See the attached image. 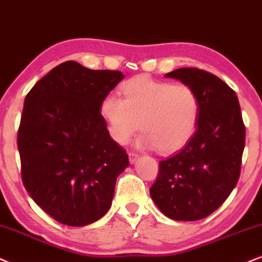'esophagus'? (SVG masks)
<instances>
[{
  "instance_id": "esophagus-1",
  "label": "esophagus",
  "mask_w": 262,
  "mask_h": 262,
  "mask_svg": "<svg viewBox=\"0 0 262 262\" xmlns=\"http://www.w3.org/2000/svg\"><path fill=\"white\" fill-rule=\"evenodd\" d=\"M128 156H129V162H130L132 164H134L139 158V155L135 154V152H129Z\"/></svg>"
}]
</instances>
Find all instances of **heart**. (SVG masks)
<instances>
[{
	"instance_id": "heart-1",
	"label": "heart",
	"mask_w": 262,
	"mask_h": 262,
	"mask_svg": "<svg viewBox=\"0 0 262 262\" xmlns=\"http://www.w3.org/2000/svg\"><path fill=\"white\" fill-rule=\"evenodd\" d=\"M122 93L123 98L111 94L100 104L101 117L117 144H127L139 128L145 133L138 146L162 152L177 151L193 137L200 99L191 87L139 76L125 82Z\"/></svg>"
}]
</instances>
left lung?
<instances>
[{"label": "left lung", "instance_id": "1", "mask_svg": "<svg viewBox=\"0 0 262 262\" xmlns=\"http://www.w3.org/2000/svg\"><path fill=\"white\" fill-rule=\"evenodd\" d=\"M165 77L196 92L200 118L191 140L160 162L150 194L169 219L201 220L226 201L239 179L246 144L239 101L224 81L200 69H178Z\"/></svg>", "mask_w": 262, "mask_h": 262}]
</instances>
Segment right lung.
I'll use <instances>...</instances> for the list:
<instances>
[{
	"mask_svg": "<svg viewBox=\"0 0 262 262\" xmlns=\"http://www.w3.org/2000/svg\"><path fill=\"white\" fill-rule=\"evenodd\" d=\"M123 78L65 61L26 95L16 140L23 184L58 223L85 226L110 209L129 161L110 137L100 104Z\"/></svg>",
	"mask_w": 262,
	"mask_h": 262,
	"instance_id": "1",
	"label": "right lung"
}]
</instances>
